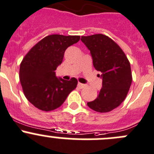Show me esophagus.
<instances>
[{"label": "esophagus", "mask_w": 154, "mask_h": 154, "mask_svg": "<svg viewBox=\"0 0 154 154\" xmlns=\"http://www.w3.org/2000/svg\"><path fill=\"white\" fill-rule=\"evenodd\" d=\"M77 86H78V88H80V89H83V88H84L85 86H86V85L83 84V83H78V84H77Z\"/></svg>", "instance_id": "34e87169"}]
</instances>
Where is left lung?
Here are the masks:
<instances>
[{"mask_svg":"<svg viewBox=\"0 0 154 154\" xmlns=\"http://www.w3.org/2000/svg\"><path fill=\"white\" fill-rule=\"evenodd\" d=\"M81 41L90 50L94 68L102 78L98 97L87 105L99 113L111 111L124 101L130 88L129 61L120 46L104 34L82 36Z\"/></svg>","mask_w":154,"mask_h":154,"instance_id":"left-lung-1","label":"left lung"}]
</instances>
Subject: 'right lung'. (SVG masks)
Returning <instances> with one entry per match:
<instances>
[{
    "instance_id": "add662e5",
    "label": "right lung",
    "mask_w": 154,
    "mask_h": 154,
    "mask_svg": "<svg viewBox=\"0 0 154 154\" xmlns=\"http://www.w3.org/2000/svg\"><path fill=\"white\" fill-rule=\"evenodd\" d=\"M80 36L51 34L36 44L20 64L19 79L24 95L35 107L50 111L60 107L77 85V80L57 78L55 71L61 65L70 46Z\"/></svg>"
}]
</instances>
